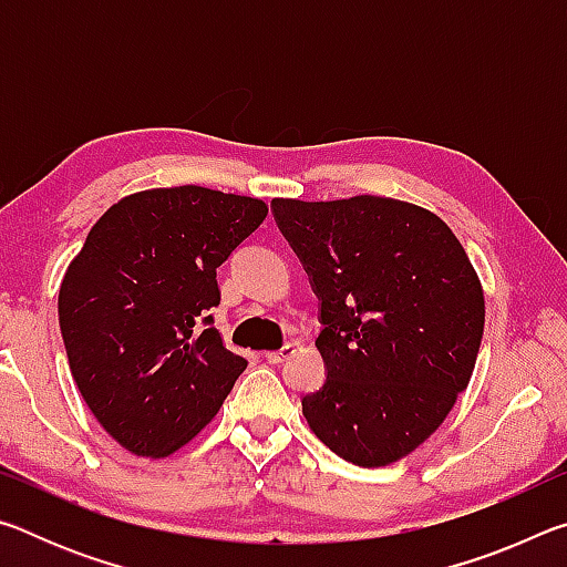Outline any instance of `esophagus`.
Instances as JSON below:
<instances>
[{
    "instance_id": "34e87169",
    "label": "esophagus",
    "mask_w": 567,
    "mask_h": 567,
    "mask_svg": "<svg viewBox=\"0 0 567 567\" xmlns=\"http://www.w3.org/2000/svg\"><path fill=\"white\" fill-rule=\"evenodd\" d=\"M295 352H297V344H295V342H287V344H282L280 350H270V352H265V360L270 362V364H280V362H285L287 358H292Z\"/></svg>"
}]
</instances>
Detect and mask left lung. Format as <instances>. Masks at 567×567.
<instances>
[{
    "mask_svg": "<svg viewBox=\"0 0 567 567\" xmlns=\"http://www.w3.org/2000/svg\"><path fill=\"white\" fill-rule=\"evenodd\" d=\"M277 225L322 300L324 385L302 415L332 453L385 467L443 425L473 378L485 295L443 219L402 199L275 197Z\"/></svg>",
    "mask_w": 567,
    "mask_h": 567,
    "instance_id": "obj_1",
    "label": "left lung"
}]
</instances>
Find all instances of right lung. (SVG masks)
Instances as JSON below:
<instances>
[{
    "instance_id": "right-lung-1",
    "label": "right lung",
    "mask_w": 567,
    "mask_h": 567,
    "mask_svg": "<svg viewBox=\"0 0 567 567\" xmlns=\"http://www.w3.org/2000/svg\"><path fill=\"white\" fill-rule=\"evenodd\" d=\"M267 217L257 197L197 185L122 197L60 285L72 378L100 425L142 457L187 445L223 408L247 360L213 328L217 267Z\"/></svg>"
}]
</instances>
